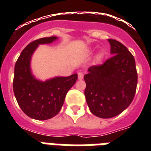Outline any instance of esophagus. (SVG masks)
Returning a JSON list of instances; mask_svg holds the SVG:
<instances>
[{
    "instance_id": "1",
    "label": "esophagus",
    "mask_w": 151,
    "mask_h": 151,
    "mask_svg": "<svg viewBox=\"0 0 151 151\" xmlns=\"http://www.w3.org/2000/svg\"><path fill=\"white\" fill-rule=\"evenodd\" d=\"M82 78H83V73L81 72H79L78 73V79H80V80H81V79H82Z\"/></svg>"
}]
</instances>
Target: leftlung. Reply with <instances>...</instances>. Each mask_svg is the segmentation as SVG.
<instances>
[{
  "instance_id": "8db88e82",
  "label": "left lung",
  "mask_w": 151,
  "mask_h": 151,
  "mask_svg": "<svg viewBox=\"0 0 151 151\" xmlns=\"http://www.w3.org/2000/svg\"><path fill=\"white\" fill-rule=\"evenodd\" d=\"M111 56L84 76L85 96L90 111L100 118H111L124 111L136 93L137 73L133 56L126 47L108 40Z\"/></svg>"
}]
</instances>
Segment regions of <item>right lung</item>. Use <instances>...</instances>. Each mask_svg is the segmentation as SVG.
Segmentation results:
<instances>
[{"label": "right lung", "instance_id": "right-lung-1", "mask_svg": "<svg viewBox=\"0 0 151 151\" xmlns=\"http://www.w3.org/2000/svg\"><path fill=\"white\" fill-rule=\"evenodd\" d=\"M56 36L39 39L22 50L14 67L13 88L19 107L27 116L38 120H48L59 113L66 94L78 79L74 73L69 77H56L45 82L35 78L31 59L40 44L51 43Z\"/></svg>", "mask_w": 151, "mask_h": 151}]
</instances>
